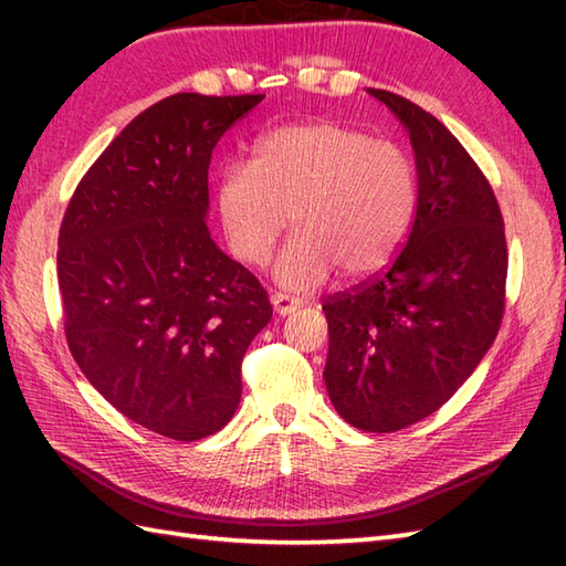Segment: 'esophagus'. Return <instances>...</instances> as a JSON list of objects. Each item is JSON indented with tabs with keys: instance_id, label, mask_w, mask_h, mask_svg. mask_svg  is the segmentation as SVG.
Returning a JSON list of instances; mask_svg holds the SVG:
<instances>
[{
	"instance_id": "esophagus-1",
	"label": "esophagus",
	"mask_w": 566,
	"mask_h": 566,
	"mask_svg": "<svg viewBox=\"0 0 566 566\" xmlns=\"http://www.w3.org/2000/svg\"><path fill=\"white\" fill-rule=\"evenodd\" d=\"M270 302H272V308H274L276 316H292L294 311L298 308V302H294V298L284 296V294H272Z\"/></svg>"
}]
</instances>
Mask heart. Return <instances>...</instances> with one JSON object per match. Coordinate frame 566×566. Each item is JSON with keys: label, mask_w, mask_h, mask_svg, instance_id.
<instances>
[{"label": "heart", "mask_w": 566, "mask_h": 566, "mask_svg": "<svg viewBox=\"0 0 566 566\" xmlns=\"http://www.w3.org/2000/svg\"><path fill=\"white\" fill-rule=\"evenodd\" d=\"M228 252L262 268L284 233H296L276 260L284 290L311 292L338 270L345 282L381 274L416 221L413 160L394 143L335 122L268 130L252 160L226 163L213 187Z\"/></svg>", "instance_id": "1"}]
</instances>
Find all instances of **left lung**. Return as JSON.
Instances as JSON below:
<instances>
[{"instance_id": "left-lung-1", "label": "left lung", "mask_w": 566, "mask_h": 566, "mask_svg": "<svg viewBox=\"0 0 566 566\" xmlns=\"http://www.w3.org/2000/svg\"><path fill=\"white\" fill-rule=\"evenodd\" d=\"M369 94L411 138L418 211L389 270L323 306V379L347 423L394 432L436 413L489 353L503 316L509 252L499 201L462 143L399 94Z\"/></svg>"}]
</instances>
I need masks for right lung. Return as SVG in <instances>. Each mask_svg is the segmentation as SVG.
I'll use <instances>...</instances> for the list:
<instances>
[{
    "label": "right lung",
    "instance_id": "right-lung-1",
    "mask_svg": "<svg viewBox=\"0 0 566 566\" xmlns=\"http://www.w3.org/2000/svg\"><path fill=\"white\" fill-rule=\"evenodd\" d=\"M264 94H172L138 114L72 195L57 238L70 353L118 413L158 436H213L240 403V363L272 306L213 243L216 143Z\"/></svg>",
    "mask_w": 566,
    "mask_h": 566
}]
</instances>
